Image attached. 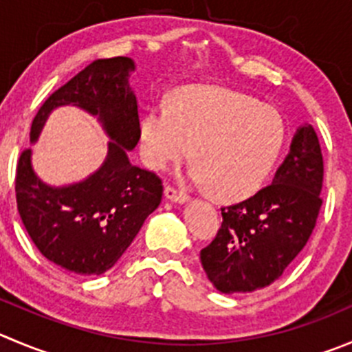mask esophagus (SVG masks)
Returning a JSON list of instances; mask_svg holds the SVG:
<instances>
[{
  "label": "esophagus",
  "mask_w": 352,
  "mask_h": 352,
  "mask_svg": "<svg viewBox=\"0 0 352 352\" xmlns=\"http://www.w3.org/2000/svg\"><path fill=\"white\" fill-rule=\"evenodd\" d=\"M164 195H166V199L170 200V202H178V204L186 202V200L190 199V197L186 195V192H183V190H176L174 186H170V185L166 186V190H164Z\"/></svg>",
  "instance_id": "1"
}]
</instances>
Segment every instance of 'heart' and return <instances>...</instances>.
<instances>
[{
    "instance_id": "heart-1",
    "label": "heart",
    "mask_w": 352,
    "mask_h": 352,
    "mask_svg": "<svg viewBox=\"0 0 352 352\" xmlns=\"http://www.w3.org/2000/svg\"><path fill=\"white\" fill-rule=\"evenodd\" d=\"M287 140L285 120L271 105L233 89L192 86L152 105L142 119V153L153 169L193 154L192 179L221 200H242L263 186Z\"/></svg>"
}]
</instances>
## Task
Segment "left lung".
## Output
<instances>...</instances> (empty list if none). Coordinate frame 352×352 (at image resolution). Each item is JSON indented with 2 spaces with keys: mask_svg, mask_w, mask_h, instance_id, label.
<instances>
[{
  "mask_svg": "<svg viewBox=\"0 0 352 352\" xmlns=\"http://www.w3.org/2000/svg\"><path fill=\"white\" fill-rule=\"evenodd\" d=\"M323 155L304 124L273 183L243 202L221 207L223 223L200 250L207 278L223 294H245L278 280L309 240L321 207Z\"/></svg>",
  "mask_w": 352,
  "mask_h": 352,
  "instance_id": "obj_1",
  "label": "left lung"
}]
</instances>
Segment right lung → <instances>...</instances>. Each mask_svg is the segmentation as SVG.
Masks as SVG:
<instances>
[{"label":"right lung","mask_w":352,"mask_h":352,"mask_svg":"<svg viewBox=\"0 0 352 352\" xmlns=\"http://www.w3.org/2000/svg\"><path fill=\"white\" fill-rule=\"evenodd\" d=\"M128 56L95 60L56 89L31 126L34 143L53 109L74 105L98 117L109 152L98 170L79 183L50 186L31 164V148L16 162V207L39 252L76 274H102L120 259L162 200V182L129 162L142 136L138 100L129 86Z\"/></svg>","instance_id":"1"}]
</instances>
